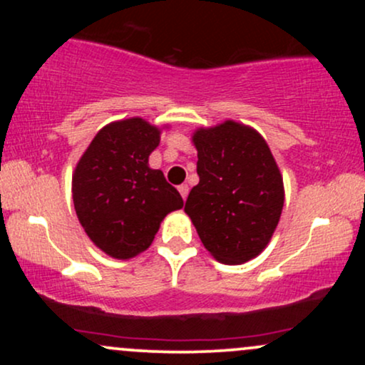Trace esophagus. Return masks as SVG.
<instances>
[{"mask_svg":"<svg viewBox=\"0 0 365 365\" xmlns=\"http://www.w3.org/2000/svg\"><path fill=\"white\" fill-rule=\"evenodd\" d=\"M178 192H180V195L183 197V200H185L187 195H188V185H187V183H182V185L178 187Z\"/></svg>","mask_w":365,"mask_h":365,"instance_id":"1","label":"esophagus"}]
</instances>
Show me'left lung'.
Masks as SVG:
<instances>
[{
	"label": "left lung",
	"mask_w": 365,
	"mask_h": 365,
	"mask_svg": "<svg viewBox=\"0 0 365 365\" xmlns=\"http://www.w3.org/2000/svg\"><path fill=\"white\" fill-rule=\"evenodd\" d=\"M199 183L187 197L200 242L223 264H244L269 244L284 202L283 178L261 133L226 120L192 135Z\"/></svg>",
	"instance_id": "8db88e82"
}]
</instances>
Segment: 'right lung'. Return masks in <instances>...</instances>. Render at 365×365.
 <instances>
[{"label": "right lung", "mask_w": 365, "mask_h": 365, "mask_svg": "<svg viewBox=\"0 0 365 365\" xmlns=\"http://www.w3.org/2000/svg\"><path fill=\"white\" fill-rule=\"evenodd\" d=\"M161 130L142 118L113 121L96 133L72 178L73 206L96 247L130 259L153 244L159 225L182 209L161 170L149 168Z\"/></svg>", "instance_id": "add662e5"}]
</instances>
